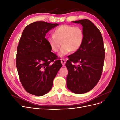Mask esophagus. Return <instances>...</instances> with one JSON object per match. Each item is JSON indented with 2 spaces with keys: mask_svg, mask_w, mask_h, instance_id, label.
Listing matches in <instances>:
<instances>
[{
  "mask_svg": "<svg viewBox=\"0 0 120 120\" xmlns=\"http://www.w3.org/2000/svg\"><path fill=\"white\" fill-rule=\"evenodd\" d=\"M61 64H62L63 66H64L65 64H66V60H65L64 59H61Z\"/></svg>",
  "mask_w": 120,
  "mask_h": 120,
  "instance_id": "34e87169",
  "label": "esophagus"
}]
</instances>
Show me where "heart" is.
Segmentation results:
<instances>
[{"mask_svg":"<svg viewBox=\"0 0 120 120\" xmlns=\"http://www.w3.org/2000/svg\"><path fill=\"white\" fill-rule=\"evenodd\" d=\"M83 34L82 29L71 25L64 24L54 30L53 35L47 38L52 49L57 52L62 47L59 56L62 57L70 52H74L80 49L83 42Z\"/></svg>","mask_w":120,"mask_h":120,"instance_id":"obj_1","label":"heart"}]
</instances>
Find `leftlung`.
<instances>
[{
    "mask_svg": "<svg viewBox=\"0 0 120 120\" xmlns=\"http://www.w3.org/2000/svg\"><path fill=\"white\" fill-rule=\"evenodd\" d=\"M72 22L82 25L83 39L80 49L68 56L67 86L71 92L82 94L92 90L99 82L103 68L105 49L101 32L91 21L85 19Z\"/></svg>",
    "mask_w": 120,
    "mask_h": 120,
    "instance_id": "left-lung-1",
    "label": "left lung"
}]
</instances>
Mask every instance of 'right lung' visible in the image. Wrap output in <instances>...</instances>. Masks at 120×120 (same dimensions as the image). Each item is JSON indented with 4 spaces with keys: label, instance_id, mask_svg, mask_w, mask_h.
<instances>
[{
    "label": "right lung",
    "instance_id": "add662e5",
    "mask_svg": "<svg viewBox=\"0 0 120 120\" xmlns=\"http://www.w3.org/2000/svg\"><path fill=\"white\" fill-rule=\"evenodd\" d=\"M57 25L45 21L27 25L17 46L16 64L20 81L25 90L33 95L42 96L50 91L62 67L60 60L54 61L57 56L45 38L47 32Z\"/></svg>",
    "mask_w": 120,
    "mask_h": 120
}]
</instances>
